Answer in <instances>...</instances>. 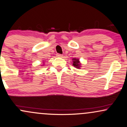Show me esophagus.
Listing matches in <instances>:
<instances>
[{"mask_svg":"<svg viewBox=\"0 0 127 127\" xmlns=\"http://www.w3.org/2000/svg\"><path fill=\"white\" fill-rule=\"evenodd\" d=\"M57 57H63V55L62 54H57Z\"/></svg>","mask_w":127,"mask_h":127,"instance_id":"esophagus-1","label":"esophagus"}]
</instances>
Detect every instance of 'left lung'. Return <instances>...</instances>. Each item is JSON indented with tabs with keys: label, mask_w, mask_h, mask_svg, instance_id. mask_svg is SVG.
<instances>
[{
	"label": "left lung",
	"mask_w": 127,
	"mask_h": 127,
	"mask_svg": "<svg viewBox=\"0 0 127 127\" xmlns=\"http://www.w3.org/2000/svg\"><path fill=\"white\" fill-rule=\"evenodd\" d=\"M73 65H74V67H75L79 68H80V65H81V64L79 63V61L78 59H73Z\"/></svg>",
	"instance_id": "1"
}]
</instances>
